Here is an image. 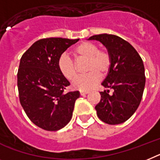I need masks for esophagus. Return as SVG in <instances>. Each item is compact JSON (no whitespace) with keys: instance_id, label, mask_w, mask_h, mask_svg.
<instances>
[{"instance_id":"obj_1","label":"esophagus","mask_w":160,"mask_h":160,"mask_svg":"<svg viewBox=\"0 0 160 160\" xmlns=\"http://www.w3.org/2000/svg\"><path fill=\"white\" fill-rule=\"evenodd\" d=\"M88 91H80V95H81V96H84V95L88 94Z\"/></svg>"}]
</instances>
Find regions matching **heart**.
Segmentation results:
<instances>
[{"label":"heart","mask_w":160,"mask_h":160,"mask_svg":"<svg viewBox=\"0 0 160 160\" xmlns=\"http://www.w3.org/2000/svg\"><path fill=\"white\" fill-rule=\"evenodd\" d=\"M74 56L77 59H87V75L79 76L74 80L72 86L80 91L92 89L100 81L101 76H105L111 66V57L105 49H98V46L92 42H83L74 49ZM58 69L67 80L72 81L77 76V69L68 56H62L58 60Z\"/></svg>","instance_id":"heart-1"}]
</instances>
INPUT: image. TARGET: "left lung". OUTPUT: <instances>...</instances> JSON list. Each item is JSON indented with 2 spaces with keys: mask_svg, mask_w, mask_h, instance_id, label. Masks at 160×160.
<instances>
[{
  "mask_svg": "<svg viewBox=\"0 0 160 160\" xmlns=\"http://www.w3.org/2000/svg\"><path fill=\"white\" fill-rule=\"evenodd\" d=\"M88 40L100 41L111 57V68L102 85L114 92L111 95L109 89L100 92L97 115L108 124L123 123L137 111L143 94L146 76L142 58L128 41L115 35H95Z\"/></svg>",
  "mask_w": 160,
  "mask_h": 160,
  "instance_id": "left-lung-1",
  "label": "left lung"
}]
</instances>
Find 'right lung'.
Returning a JSON list of instances; mask_svg holds the SVG:
<instances>
[{"mask_svg":"<svg viewBox=\"0 0 160 160\" xmlns=\"http://www.w3.org/2000/svg\"><path fill=\"white\" fill-rule=\"evenodd\" d=\"M79 39H41L22 54L18 71L19 101L32 123L57 131L70 122L79 91L65 92L70 83L58 69V60Z\"/></svg>","mask_w":160,"mask_h":160,"instance_id":"add662e5","label":"right lung"}]
</instances>
